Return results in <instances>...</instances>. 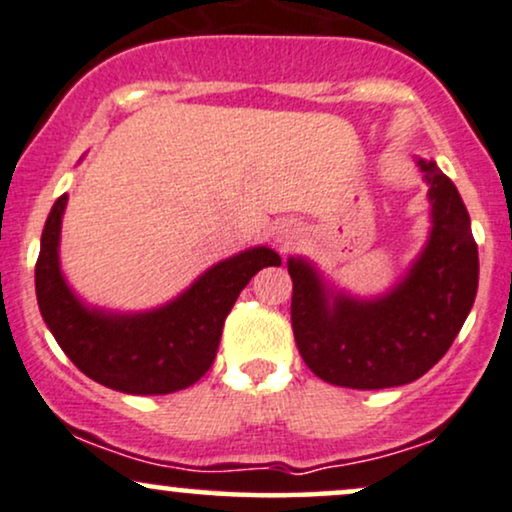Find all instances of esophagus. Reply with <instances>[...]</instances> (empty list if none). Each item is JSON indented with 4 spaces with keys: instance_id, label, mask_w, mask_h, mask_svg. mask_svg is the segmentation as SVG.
Listing matches in <instances>:
<instances>
[{
    "instance_id": "obj_1",
    "label": "esophagus",
    "mask_w": 512,
    "mask_h": 512,
    "mask_svg": "<svg viewBox=\"0 0 512 512\" xmlns=\"http://www.w3.org/2000/svg\"><path fill=\"white\" fill-rule=\"evenodd\" d=\"M297 234H299V227L294 225V222L282 220L278 222V227H275V242L280 246H290L294 239H297Z\"/></svg>"
}]
</instances>
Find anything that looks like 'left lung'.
Masks as SVG:
<instances>
[{"label":"left lung","mask_w":512,"mask_h":512,"mask_svg":"<svg viewBox=\"0 0 512 512\" xmlns=\"http://www.w3.org/2000/svg\"><path fill=\"white\" fill-rule=\"evenodd\" d=\"M417 165L429 184V239L386 294L354 297L309 258H287L299 354L333 386L378 390L417 381L453 345L477 297L470 213L434 160L419 158Z\"/></svg>","instance_id":"left-lung-1"}]
</instances>
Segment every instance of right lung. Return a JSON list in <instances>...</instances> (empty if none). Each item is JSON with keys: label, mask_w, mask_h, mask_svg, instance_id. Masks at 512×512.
I'll return each instance as SVG.
<instances>
[{"label": "right lung", "mask_w": 512, "mask_h": 512, "mask_svg": "<svg viewBox=\"0 0 512 512\" xmlns=\"http://www.w3.org/2000/svg\"><path fill=\"white\" fill-rule=\"evenodd\" d=\"M69 196L54 201L40 237L35 294L42 321L66 357L88 378L129 395H167L201 378L218 354L222 326L261 268L280 266L268 246H251L210 266L172 302L122 314L88 306L71 290L59 263Z\"/></svg>", "instance_id": "1"}]
</instances>
